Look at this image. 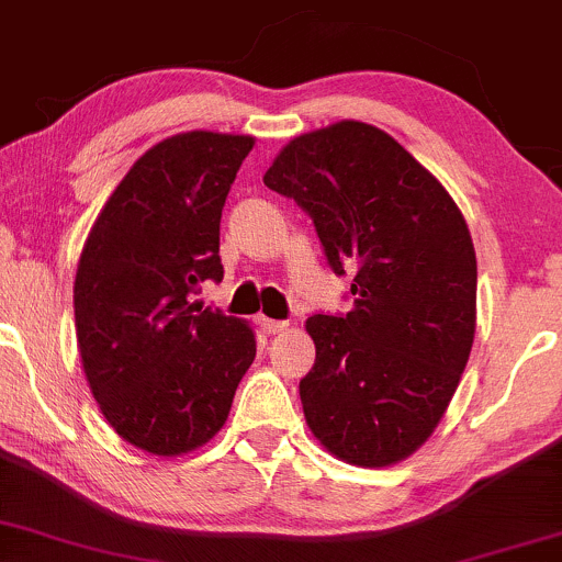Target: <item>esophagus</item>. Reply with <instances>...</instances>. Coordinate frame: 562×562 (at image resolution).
<instances>
[{"label": "esophagus", "mask_w": 562, "mask_h": 562, "mask_svg": "<svg viewBox=\"0 0 562 562\" xmlns=\"http://www.w3.org/2000/svg\"><path fill=\"white\" fill-rule=\"evenodd\" d=\"M260 326L266 334H281L289 328V321H273V318H260Z\"/></svg>", "instance_id": "obj_1"}]
</instances>
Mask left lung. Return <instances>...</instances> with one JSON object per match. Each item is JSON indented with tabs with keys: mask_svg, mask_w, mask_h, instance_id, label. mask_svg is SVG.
Wrapping results in <instances>:
<instances>
[{
	"mask_svg": "<svg viewBox=\"0 0 562 562\" xmlns=\"http://www.w3.org/2000/svg\"><path fill=\"white\" fill-rule=\"evenodd\" d=\"M268 189L313 217L347 315H313L305 420L328 452L384 468L418 450L450 405L476 334V252L447 189L375 125L341 121L292 138Z\"/></svg>",
	"mask_w": 562,
	"mask_h": 562,
	"instance_id": "8db88e82",
	"label": "left lung"
}]
</instances>
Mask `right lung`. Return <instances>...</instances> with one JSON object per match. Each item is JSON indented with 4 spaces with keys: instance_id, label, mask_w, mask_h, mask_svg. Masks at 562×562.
Listing matches in <instances>:
<instances>
[{
    "instance_id": "add662e5",
    "label": "right lung",
    "mask_w": 562,
    "mask_h": 562,
    "mask_svg": "<svg viewBox=\"0 0 562 562\" xmlns=\"http://www.w3.org/2000/svg\"><path fill=\"white\" fill-rule=\"evenodd\" d=\"M252 136L189 131L144 151L78 260L72 307L83 373L108 424L173 458L221 431L257 345L247 321L191 305L221 281V213Z\"/></svg>"
}]
</instances>
